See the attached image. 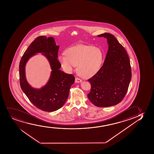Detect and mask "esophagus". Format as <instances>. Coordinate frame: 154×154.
<instances>
[{
    "label": "esophagus",
    "mask_w": 154,
    "mask_h": 154,
    "mask_svg": "<svg viewBox=\"0 0 154 154\" xmlns=\"http://www.w3.org/2000/svg\"><path fill=\"white\" fill-rule=\"evenodd\" d=\"M82 80L79 78H75V83H81V82H82Z\"/></svg>",
    "instance_id": "34e87169"
}]
</instances>
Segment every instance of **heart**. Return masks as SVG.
Wrapping results in <instances>:
<instances>
[{"instance_id": "obj_1", "label": "heart", "mask_w": 154, "mask_h": 154, "mask_svg": "<svg viewBox=\"0 0 154 154\" xmlns=\"http://www.w3.org/2000/svg\"><path fill=\"white\" fill-rule=\"evenodd\" d=\"M65 54L58 57L62 68L71 73L78 66L79 72L85 78H90L97 73L103 64V51L92 45H75L67 49Z\"/></svg>"}]
</instances>
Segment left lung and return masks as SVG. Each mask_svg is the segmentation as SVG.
Masks as SVG:
<instances>
[{
  "instance_id": "8db88e82",
  "label": "left lung",
  "mask_w": 154,
  "mask_h": 154,
  "mask_svg": "<svg viewBox=\"0 0 154 154\" xmlns=\"http://www.w3.org/2000/svg\"><path fill=\"white\" fill-rule=\"evenodd\" d=\"M97 36L107 38L108 51L101 69L88 80L91 90L88 97L97 107H110L119 103L127 94L132 76L130 61L113 35L105 33Z\"/></svg>"
}]
</instances>
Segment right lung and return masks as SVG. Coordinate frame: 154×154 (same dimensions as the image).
I'll use <instances>...</instances> for the list:
<instances>
[{
    "label": "right lung",
    "mask_w": 154,
    "mask_h": 154,
    "mask_svg": "<svg viewBox=\"0 0 154 154\" xmlns=\"http://www.w3.org/2000/svg\"><path fill=\"white\" fill-rule=\"evenodd\" d=\"M59 48L53 37L41 36L30 44L20 62V83L22 90L34 105L47 112L56 111L64 105L75 80L73 75L60 70L61 66L58 60ZM38 53H42L47 58L52 70L47 83L40 89L30 86L25 75L26 63Z\"/></svg>",
    "instance_id": "obj_1"
}]
</instances>
